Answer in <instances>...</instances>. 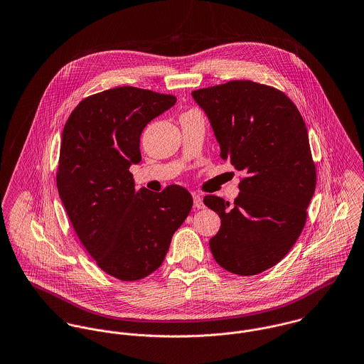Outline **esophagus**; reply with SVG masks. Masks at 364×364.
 <instances>
[{
  "label": "esophagus",
  "instance_id": "obj_1",
  "mask_svg": "<svg viewBox=\"0 0 364 364\" xmlns=\"http://www.w3.org/2000/svg\"><path fill=\"white\" fill-rule=\"evenodd\" d=\"M193 204L196 208H203L204 204H203V198L198 193H193Z\"/></svg>",
  "mask_w": 364,
  "mask_h": 364
}]
</instances>
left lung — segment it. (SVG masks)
I'll use <instances>...</instances> for the list:
<instances>
[{
    "instance_id": "left-lung-1",
    "label": "left lung",
    "mask_w": 364,
    "mask_h": 364,
    "mask_svg": "<svg viewBox=\"0 0 364 364\" xmlns=\"http://www.w3.org/2000/svg\"><path fill=\"white\" fill-rule=\"evenodd\" d=\"M220 144L246 178L233 204L205 196L204 204L221 218L210 239L215 262L237 275H256L279 263L306 223L316 189L306 124L282 92L250 80L195 90Z\"/></svg>"
}]
</instances>
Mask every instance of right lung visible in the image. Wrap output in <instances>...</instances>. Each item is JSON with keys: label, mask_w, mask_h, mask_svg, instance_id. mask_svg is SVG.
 Instances as JSON below:
<instances>
[{"label": "right lung", "mask_w": 364, "mask_h": 364, "mask_svg": "<svg viewBox=\"0 0 364 364\" xmlns=\"http://www.w3.org/2000/svg\"><path fill=\"white\" fill-rule=\"evenodd\" d=\"M176 99L132 86L80 101L66 121L57 186L72 227L102 271L136 281L163 264L191 213V193L171 185L136 191L129 168L141 161L140 134Z\"/></svg>", "instance_id": "add662e5"}]
</instances>
